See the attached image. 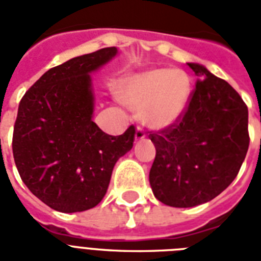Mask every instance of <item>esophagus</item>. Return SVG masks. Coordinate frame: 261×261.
Returning <instances> with one entry per match:
<instances>
[{"label": "esophagus", "mask_w": 261, "mask_h": 261, "mask_svg": "<svg viewBox=\"0 0 261 261\" xmlns=\"http://www.w3.org/2000/svg\"><path fill=\"white\" fill-rule=\"evenodd\" d=\"M146 137V133H145V130H143L142 127H137V131H135V139L137 141H141V139H143Z\"/></svg>", "instance_id": "esophagus-1"}]
</instances>
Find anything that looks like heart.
<instances>
[{"mask_svg":"<svg viewBox=\"0 0 261 261\" xmlns=\"http://www.w3.org/2000/svg\"><path fill=\"white\" fill-rule=\"evenodd\" d=\"M118 97L133 110H139L145 124L165 128L184 114L191 98V80L181 70L151 69L123 79Z\"/></svg>","mask_w":261,"mask_h":261,"instance_id":"heart-1","label":"heart"}]
</instances>
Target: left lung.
<instances>
[{"mask_svg":"<svg viewBox=\"0 0 261 261\" xmlns=\"http://www.w3.org/2000/svg\"><path fill=\"white\" fill-rule=\"evenodd\" d=\"M199 75L184 114L150 131L155 159L149 180L160 202L194 207L218 196L239 174L248 147V107L236 89L198 63Z\"/></svg>","mask_w":261,"mask_h":261,"instance_id":"1","label":"left lung"}]
</instances>
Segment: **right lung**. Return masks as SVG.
<instances>
[{"label": "right lung", "mask_w": 261, "mask_h": 261, "mask_svg": "<svg viewBox=\"0 0 261 261\" xmlns=\"http://www.w3.org/2000/svg\"><path fill=\"white\" fill-rule=\"evenodd\" d=\"M118 50L106 47L47 70L18 104L12 149L28 190L61 213H79L104 198L115 164L131 150L135 127L119 137L92 120L90 71Z\"/></svg>", "instance_id": "right-lung-1"}]
</instances>
